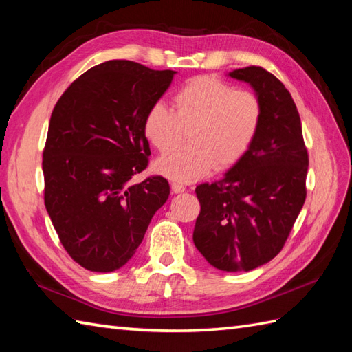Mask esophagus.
Returning <instances> with one entry per match:
<instances>
[{
    "label": "esophagus",
    "instance_id": "34e87169",
    "mask_svg": "<svg viewBox=\"0 0 352 352\" xmlns=\"http://www.w3.org/2000/svg\"><path fill=\"white\" fill-rule=\"evenodd\" d=\"M170 189L174 193H183L186 190V188L182 183H170Z\"/></svg>",
    "mask_w": 352,
    "mask_h": 352
}]
</instances>
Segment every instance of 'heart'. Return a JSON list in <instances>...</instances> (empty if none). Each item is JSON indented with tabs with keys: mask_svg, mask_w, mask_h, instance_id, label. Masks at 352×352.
I'll use <instances>...</instances> for the list:
<instances>
[{
	"mask_svg": "<svg viewBox=\"0 0 352 352\" xmlns=\"http://www.w3.org/2000/svg\"><path fill=\"white\" fill-rule=\"evenodd\" d=\"M172 101L175 111L160 101L153 102L145 111L142 131L160 153H167L188 133L190 144L155 162L159 174L177 182H193L212 168L233 166L256 140L263 118L256 94L216 77L192 78Z\"/></svg>",
	"mask_w": 352,
	"mask_h": 352,
	"instance_id": "1",
	"label": "heart"
}]
</instances>
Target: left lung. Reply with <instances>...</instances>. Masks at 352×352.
Returning <instances> with one entry per match:
<instances>
[{
	"instance_id": "obj_1",
	"label": "left lung",
	"mask_w": 352,
	"mask_h": 352,
	"mask_svg": "<svg viewBox=\"0 0 352 352\" xmlns=\"http://www.w3.org/2000/svg\"><path fill=\"white\" fill-rule=\"evenodd\" d=\"M231 78L251 85L263 107L256 140L219 182L195 189L193 243L216 269L252 271L278 254L304 206L309 154L301 119L281 81L260 66Z\"/></svg>"
}]
</instances>
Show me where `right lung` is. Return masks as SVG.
Wrapping results in <instances>:
<instances>
[{
  "instance_id": "add662e5",
  "label": "right lung",
  "mask_w": 352,
  "mask_h": 352,
  "mask_svg": "<svg viewBox=\"0 0 352 352\" xmlns=\"http://www.w3.org/2000/svg\"><path fill=\"white\" fill-rule=\"evenodd\" d=\"M174 74L104 62L74 81L52 110L42 160L45 207L63 248L87 271L122 267L169 197L160 175L130 180L151 155L145 111Z\"/></svg>"
}]
</instances>
